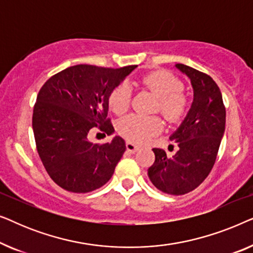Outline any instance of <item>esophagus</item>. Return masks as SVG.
<instances>
[{"label": "esophagus", "mask_w": 253, "mask_h": 253, "mask_svg": "<svg viewBox=\"0 0 253 253\" xmlns=\"http://www.w3.org/2000/svg\"><path fill=\"white\" fill-rule=\"evenodd\" d=\"M126 150L130 152V153H136V152L139 150V147L136 146V145L132 144V143H130V141H126Z\"/></svg>", "instance_id": "esophagus-1"}]
</instances>
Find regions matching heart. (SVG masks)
<instances>
[{
	"label": "heart",
	"mask_w": 253,
	"mask_h": 253,
	"mask_svg": "<svg viewBox=\"0 0 253 253\" xmlns=\"http://www.w3.org/2000/svg\"><path fill=\"white\" fill-rule=\"evenodd\" d=\"M140 87L150 91L158 98L155 112H160L169 123H178L188 114L190 99L183 92V83L168 70H155L145 75L139 81ZM131 101L130 86L122 83L112 89L108 96L109 108L116 115H123ZM162 121L158 116L130 115L117 123V131L132 143H145L162 130Z\"/></svg>",
	"instance_id": "b5f03b06"
}]
</instances>
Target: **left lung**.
<instances>
[{"instance_id":"obj_1","label":"left lung","mask_w":253,"mask_h":253,"mask_svg":"<svg viewBox=\"0 0 253 253\" xmlns=\"http://www.w3.org/2000/svg\"><path fill=\"white\" fill-rule=\"evenodd\" d=\"M176 68L191 81L193 102L185 120L170 136L178 151L168 158L164 150L153 148L155 161L148 168V177L160 191L181 196L202 184L212 170L226 126V108L212 77L181 63Z\"/></svg>"}]
</instances>
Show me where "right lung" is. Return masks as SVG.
<instances>
[{
	"instance_id": "1",
	"label": "right lung",
	"mask_w": 253,
	"mask_h": 253,
	"mask_svg": "<svg viewBox=\"0 0 253 253\" xmlns=\"http://www.w3.org/2000/svg\"><path fill=\"white\" fill-rule=\"evenodd\" d=\"M137 65L113 69L78 64L51 76L40 88L32 126L38 153L48 175L62 189L91 192L105 185L126 152L116 136L93 144L88 133L114 132L108 96Z\"/></svg>"
}]
</instances>
